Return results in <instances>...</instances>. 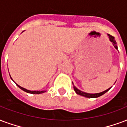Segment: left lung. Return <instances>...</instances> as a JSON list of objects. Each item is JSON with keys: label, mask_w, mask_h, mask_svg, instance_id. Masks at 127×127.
<instances>
[{"label": "left lung", "mask_w": 127, "mask_h": 127, "mask_svg": "<svg viewBox=\"0 0 127 127\" xmlns=\"http://www.w3.org/2000/svg\"><path fill=\"white\" fill-rule=\"evenodd\" d=\"M108 35L109 40H110V41L112 43L114 47L116 50H118V47H117V46H116V42L115 41V40H114V37L113 36H112L111 35H110V34H108ZM73 88H74V90H75V92L77 94L80 95L84 96V97H89V98H95V97H99V96L102 95L103 94H105V93H106L107 92H108V91L111 88V87H110V88H108V90H105V91L102 92L97 93V94H88V93H85L84 92H82V91H81V90H79V89H77L75 86H74V85H73Z\"/></svg>", "instance_id": "obj_1"}]
</instances>
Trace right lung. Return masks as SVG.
<instances>
[{"mask_svg":"<svg viewBox=\"0 0 127 127\" xmlns=\"http://www.w3.org/2000/svg\"><path fill=\"white\" fill-rule=\"evenodd\" d=\"M10 77H11V76H10ZM11 79H12V78H11ZM12 80H13V79H12ZM16 85H17V86L20 88L21 90H22L23 91L25 92L29 93V94H42V93H44L46 92V90H43V91H30V90H27V89H25V88H23V87H21L20 85H19L18 84H17V83H16Z\"/></svg>","mask_w":127,"mask_h":127,"instance_id":"1","label":"right lung"}]
</instances>
